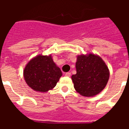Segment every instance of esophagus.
I'll return each mask as SVG.
<instances>
[{
  "label": "esophagus",
  "instance_id": "34e87169",
  "mask_svg": "<svg viewBox=\"0 0 129 129\" xmlns=\"http://www.w3.org/2000/svg\"><path fill=\"white\" fill-rule=\"evenodd\" d=\"M65 76L67 77H70L71 76V73H70V72L66 73V74H65Z\"/></svg>",
  "mask_w": 129,
  "mask_h": 129
}]
</instances>
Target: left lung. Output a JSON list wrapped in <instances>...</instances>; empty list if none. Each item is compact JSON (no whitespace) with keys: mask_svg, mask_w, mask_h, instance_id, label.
<instances>
[{"mask_svg":"<svg viewBox=\"0 0 129 129\" xmlns=\"http://www.w3.org/2000/svg\"><path fill=\"white\" fill-rule=\"evenodd\" d=\"M76 68V74L72 76V80L75 90L82 96H96L106 87L110 72L100 56L93 53L78 55Z\"/></svg>","mask_w":129,"mask_h":129,"instance_id":"8db88e82","label":"left lung"}]
</instances>
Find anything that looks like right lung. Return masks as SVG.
Wrapping results in <instances>:
<instances>
[{"label": "right lung", "mask_w": 129, "mask_h": 129, "mask_svg": "<svg viewBox=\"0 0 129 129\" xmlns=\"http://www.w3.org/2000/svg\"><path fill=\"white\" fill-rule=\"evenodd\" d=\"M62 76L60 68L56 66L51 55H39L26 65L23 76L27 85L33 90L45 92L52 90Z\"/></svg>", "instance_id": "1"}]
</instances>
